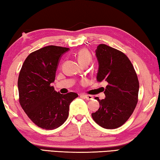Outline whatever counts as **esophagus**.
I'll use <instances>...</instances> for the list:
<instances>
[{"label": "esophagus", "instance_id": "1", "mask_svg": "<svg viewBox=\"0 0 160 160\" xmlns=\"http://www.w3.org/2000/svg\"><path fill=\"white\" fill-rule=\"evenodd\" d=\"M80 96L84 97V98L86 99H88V100H90V99H92L93 98L92 96H91V95H85V94H80Z\"/></svg>", "mask_w": 160, "mask_h": 160}]
</instances>
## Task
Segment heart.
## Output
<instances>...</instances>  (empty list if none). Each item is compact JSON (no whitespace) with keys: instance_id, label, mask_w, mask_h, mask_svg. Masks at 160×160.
<instances>
[{"instance_id":"b5f03b06","label":"heart","mask_w":160,"mask_h":160,"mask_svg":"<svg viewBox=\"0 0 160 160\" xmlns=\"http://www.w3.org/2000/svg\"><path fill=\"white\" fill-rule=\"evenodd\" d=\"M78 61L81 65H84L86 63H90L92 60V56L88 50L85 48H82L76 54ZM85 81V80H84Z\"/></svg>"}]
</instances>
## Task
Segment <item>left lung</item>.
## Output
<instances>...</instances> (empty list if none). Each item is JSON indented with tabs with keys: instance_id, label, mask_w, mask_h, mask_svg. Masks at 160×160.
Wrapping results in <instances>:
<instances>
[{
	"instance_id": "obj_1",
	"label": "left lung",
	"mask_w": 160,
	"mask_h": 160,
	"mask_svg": "<svg viewBox=\"0 0 160 160\" xmlns=\"http://www.w3.org/2000/svg\"><path fill=\"white\" fill-rule=\"evenodd\" d=\"M95 55L99 65L97 80L106 81L108 85L104 99L95 97L100 107L92 116L102 128H116L128 120L136 107L138 79L131 62L121 51L99 44Z\"/></svg>"
}]
</instances>
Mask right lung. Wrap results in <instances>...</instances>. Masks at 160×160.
Wrapping results in <instances>:
<instances>
[{"label": "right lung", "instance_id": "right-lung-1", "mask_svg": "<svg viewBox=\"0 0 160 160\" xmlns=\"http://www.w3.org/2000/svg\"><path fill=\"white\" fill-rule=\"evenodd\" d=\"M70 48L48 46L27 57L19 75L20 104L32 122L40 128L52 130L68 118L70 104L78 94H62L51 86L55 80L61 56Z\"/></svg>", "mask_w": 160, "mask_h": 160}]
</instances>
